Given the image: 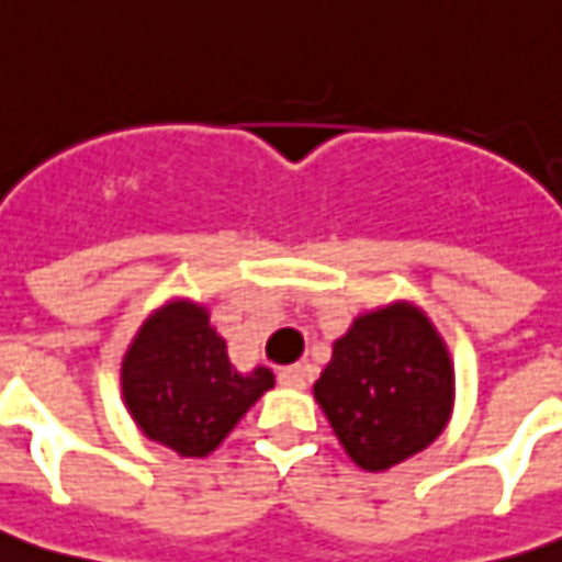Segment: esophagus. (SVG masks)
I'll list each match as a JSON object with an SVG mask.
<instances>
[{
    "mask_svg": "<svg viewBox=\"0 0 562 562\" xmlns=\"http://www.w3.org/2000/svg\"><path fill=\"white\" fill-rule=\"evenodd\" d=\"M277 379H280L282 387H294V391H303V387L308 384V379H312V368H308V364H300V368H289V370H282Z\"/></svg>",
    "mask_w": 562,
    "mask_h": 562,
    "instance_id": "1",
    "label": "esophagus"
}]
</instances>
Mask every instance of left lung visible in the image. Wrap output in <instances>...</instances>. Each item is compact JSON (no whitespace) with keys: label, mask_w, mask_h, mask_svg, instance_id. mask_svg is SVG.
Listing matches in <instances>:
<instances>
[{"label":"left lung","mask_w":562,"mask_h":562,"mask_svg":"<svg viewBox=\"0 0 562 562\" xmlns=\"http://www.w3.org/2000/svg\"><path fill=\"white\" fill-rule=\"evenodd\" d=\"M452 396L449 350L411 303L356 317L315 382V400L335 437L368 472L423 452L449 423Z\"/></svg>","instance_id":"obj_1"}]
</instances>
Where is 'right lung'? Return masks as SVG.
Instances as JSON below:
<instances>
[{
  "label": "right lung",
  "instance_id": "add662e5",
  "mask_svg": "<svg viewBox=\"0 0 562 562\" xmlns=\"http://www.w3.org/2000/svg\"><path fill=\"white\" fill-rule=\"evenodd\" d=\"M273 373H238L206 308L171 300L157 308L122 361V393L145 437L183 458L210 454L236 428Z\"/></svg>",
  "mask_w": 562,
  "mask_h": 562
}]
</instances>
